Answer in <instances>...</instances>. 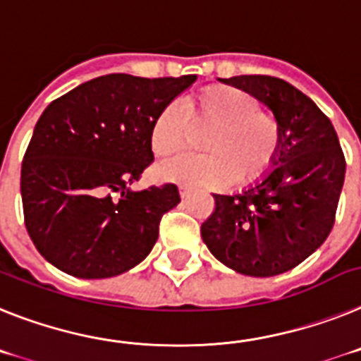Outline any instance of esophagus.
Masks as SVG:
<instances>
[{
    "label": "esophagus",
    "mask_w": 361,
    "mask_h": 361,
    "mask_svg": "<svg viewBox=\"0 0 361 361\" xmlns=\"http://www.w3.org/2000/svg\"><path fill=\"white\" fill-rule=\"evenodd\" d=\"M180 196H181V198H189V196H190V189H189V187H185V185H181V187H180Z\"/></svg>",
    "instance_id": "esophagus-1"
}]
</instances>
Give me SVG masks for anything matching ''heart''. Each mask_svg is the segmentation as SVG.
Segmentation results:
<instances>
[{
  "label": "heart",
  "mask_w": 361,
  "mask_h": 361,
  "mask_svg": "<svg viewBox=\"0 0 361 361\" xmlns=\"http://www.w3.org/2000/svg\"><path fill=\"white\" fill-rule=\"evenodd\" d=\"M183 114L176 105L163 106L150 127V149L159 158L176 154L189 140L191 128L202 137L205 154L178 156L159 165L163 178L194 187H224L236 176L249 181L262 176L278 156L280 121L262 111L245 90L212 85L185 99ZM188 121L185 122L184 120Z\"/></svg>",
  "instance_id": "heart-1"
}]
</instances>
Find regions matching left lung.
Returning <instances> with one entry per match:
<instances>
[{
	"mask_svg": "<svg viewBox=\"0 0 361 361\" xmlns=\"http://www.w3.org/2000/svg\"><path fill=\"white\" fill-rule=\"evenodd\" d=\"M255 96L278 118L274 167L240 194L214 196L202 238L216 259L245 276L281 274L314 252L331 233L345 180V156L331 120L280 78L219 80Z\"/></svg>",
	"mask_w": 361,
	"mask_h": 361,
	"instance_id": "8db88e82",
	"label": "left lung"
}]
</instances>
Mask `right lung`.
I'll list each match as a JSON object with an SVG mask.
<instances>
[{
  "mask_svg": "<svg viewBox=\"0 0 361 361\" xmlns=\"http://www.w3.org/2000/svg\"><path fill=\"white\" fill-rule=\"evenodd\" d=\"M196 81L106 74L54 99L21 163L25 227L39 255L76 278H112L149 256L174 183L133 190L154 154L150 127Z\"/></svg>",
  "mask_w": 361,
  "mask_h": 361,
  "instance_id": "1",
  "label": "right lung"
}]
</instances>
